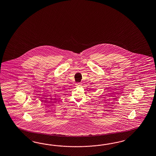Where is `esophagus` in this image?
I'll return each instance as SVG.
<instances>
[{"label": "esophagus", "mask_w": 156, "mask_h": 156, "mask_svg": "<svg viewBox=\"0 0 156 156\" xmlns=\"http://www.w3.org/2000/svg\"><path fill=\"white\" fill-rule=\"evenodd\" d=\"M76 85L77 86H81V85H82V84L80 83H76Z\"/></svg>", "instance_id": "esophagus-1"}]
</instances>
